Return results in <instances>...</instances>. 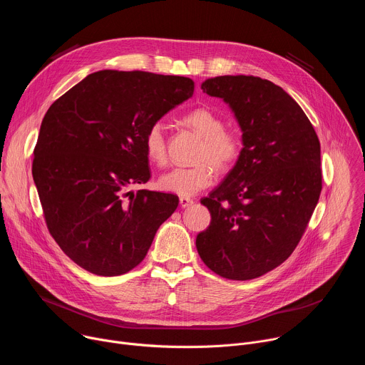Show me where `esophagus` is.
<instances>
[{
    "mask_svg": "<svg viewBox=\"0 0 365 365\" xmlns=\"http://www.w3.org/2000/svg\"><path fill=\"white\" fill-rule=\"evenodd\" d=\"M179 203H180L182 207H187V206L193 205V199H190V197H180Z\"/></svg>",
    "mask_w": 365,
    "mask_h": 365,
    "instance_id": "1",
    "label": "esophagus"
}]
</instances>
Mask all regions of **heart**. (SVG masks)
I'll use <instances>...</instances> for the list:
<instances>
[{
  "label": "heart",
  "mask_w": 365,
  "mask_h": 365,
  "mask_svg": "<svg viewBox=\"0 0 365 365\" xmlns=\"http://www.w3.org/2000/svg\"><path fill=\"white\" fill-rule=\"evenodd\" d=\"M185 121L197 134L203 137L199 162L193 166H178L163 173L158 185L163 192L173 193L182 197H189L210 186L217 169H228L235 163L241 153V138L234 131L225 130L222 117L210 108H196L190 111ZM144 150L147 158L162 165L166 162V135L165 125L158 121L150 125L144 137Z\"/></svg>",
  "instance_id": "1"
}]
</instances>
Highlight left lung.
Returning a JSON list of instances; mask_svg holds the SVG:
<instances>
[{"label":"left lung","mask_w":365,"mask_h":365,"mask_svg":"<svg viewBox=\"0 0 365 365\" xmlns=\"http://www.w3.org/2000/svg\"><path fill=\"white\" fill-rule=\"evenodd\" d=\"M200 88L230 107L242 148L221 185L200 200L211 224L197 234L196 248L221 277L257 279L286 262L315 211L319 138L299 103L267 79L225 75Z\"/></svg>","instance_id":"obj_1"}]
</instances>
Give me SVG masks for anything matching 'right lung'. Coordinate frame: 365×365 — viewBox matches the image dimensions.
<instances>
[{
    "mask_svg": "<svg viewBox=\"0 0 365 365\" xmlns=\"http://www.w3.org/2000/svg\"><path fill=\"white\" fill-rule=\"evenodd\" d=\"M193 89L185 76L106 69L47 110L33 179L51 237L79 267L106 277L133 270L176 211L172 193L128 187L150 179L147 130Z\"/></svg>",
    "mask_w": 365,
    "mask_h": 365,
    "instance_id": "1",
    "label": "right lung"
}]
</instances>
